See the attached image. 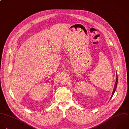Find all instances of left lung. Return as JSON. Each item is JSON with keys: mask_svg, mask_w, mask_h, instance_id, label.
<instances>
[{"mask_svg": "<svg viewBox=\"0 0 129 129\" xmlns=\"http://www.w3.org/2000/svg\"><path fill=\"white\" fill-rule=\"evenodd\" d=\"M117 84H118V75H117V78H116V83H115V87H114V90H113V93H112V96L111 98V99H112V98L113 97L116 90V88H117Z\"/></svg>", "mask_w": 129, "mask_h": 129, "instance_id": "left-lung-1", "label": "left lung"}]
</instances>
